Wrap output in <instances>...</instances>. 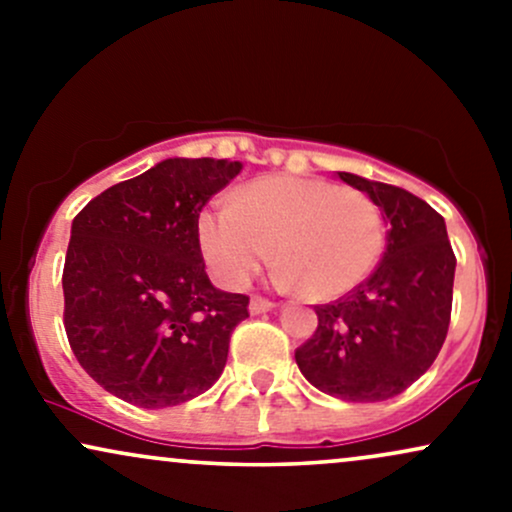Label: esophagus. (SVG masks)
I'll list each match as a JSON object with an SVG mask.
<instances>
[{
  "instance_id": "1",
  "label": "esophagus",
  "mask_w": 512,
  "mask_h": 512,
  "mask_svg": "<svg viewBox=\"0 0 512 512\" xmlns=\"http://www.w3.org/2000/svg\"><path fill=\"white\" fill-rule=\"evenodd\" d=\"M269 310H274V303L272 301H267V298H262V296H252L250 298V313L252 315L269 313Z\"/></svg>"
}]
</instances>
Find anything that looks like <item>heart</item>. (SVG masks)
<instances>
[{
	"label": "heart",
	"instance_id": "obj_1",
	"mask_svg": "<svg viewBox=\"0 0 512 512\" xmlns=\"http://www.w3.org/2000/svg\"><path fill=\"white\" fill-rule=\"evenodd\" d=\"M204 262L219 284L245 286L276 243L279 279L313 298H339L368 279L385 250L378 204L356 190L298 175L250 180L233 204H211L197 219Z\"/></svg>",
	"mask_w": 512,
	"mask_h": 512
}]
</instances>
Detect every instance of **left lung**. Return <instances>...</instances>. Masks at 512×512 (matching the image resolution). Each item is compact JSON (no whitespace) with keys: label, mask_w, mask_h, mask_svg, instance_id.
Returning a JSON list of instances; mask_svg holds the SVG:
<instances>
[{"label":"left lung","mask_w":512,"mask_h":512,"mask_svg":"<svg viewBox=\"0 0 512 512\" xmlns=\"http://www.w3.org/2000/svg\"><path fill=\"white\" fill-rule=\"evenodd\" d=\"M390 223L375 272L339 301L315 305L317 330L296 349L310 385L344 402H385L436 361L452 310L455 252L443 216L402 187L339 173Z\"/></svg>","instance_id":"left-lung-1"}]
</instances>
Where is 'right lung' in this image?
Instances as JSON below:
<instances>
[{
	"label": "right lung",
	"instance_id": "add662e5",
	"mask_svg": "<svg viewBox=\"0 0 512 512\" xmlns=\"http://www.w3.org/2000/svg\"><path fill=\"white\" fill-rule=\"evenodd\" d=\"M243 170L226 158H166L76 214L64 257V330L110 395L163 409L219 380L250 298L214 289L199 211Z\"/></svg>",
	"mask_w": 512,
	"mask_h": 512
}]
</instances>
